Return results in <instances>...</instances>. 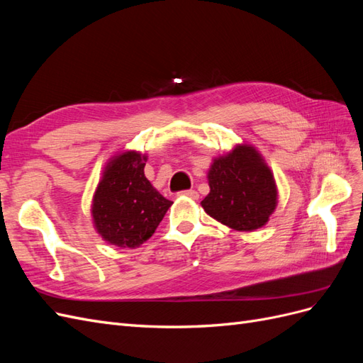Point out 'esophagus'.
I'll return each instance as SVG.
<instances>
[{
  "mask_svg": "<svg viewBox=\"0 0 363 363\" xmlns=\"http://www.w3.org/2000/svg\"><path fill=\"white\" fill-rule=\"evenodd\" d=\"M183 195H186V196H189V199H192V200H199V192L196 191H194V189H188V191H183L182 192Z\"/></svg>",
  "mask_w": 363,
  "mask_h": 363,
  "instance_id": "34e87169",
  "label": "esophagus"
}]
</instances>
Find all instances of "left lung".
I'll list each match as a JSON object with an SVG mask.
<instances>
[{"mask_svg": "<svg viewBox=\"0 0 363 363\" xmlns=\"http://www.w3.org/2000/svg\"><path fill=\"white\" fill-rule=\"evenodd\" d=\"M207 179L211 192L201 201L206 213L239 232L265 225L277 206L274 175L252 147L238 145L215 159Z\"/></svg>", "mask_w": 363, "mask_h": 363, "instance_id": "8db88e82", "label": "left lung"}]
</instances>
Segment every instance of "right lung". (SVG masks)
Here are the masks:
<instances>
[{
    "label": "right lung",
    "instance_id": "right-lung-1",
    "mask_svg": "<svg viewBox=\"0 0 363 363\" xmlns=\"http://www.w3.org/2000/svg\"><path fill=\"white\" fill-rule=\"evenodd\" d=\"M147 156L127 151L106 167L94 195L92 216L98 233L107 242L135 248L155 233L172 201L147 180Z\"/></svg>",
    "mask_w": 363,
    "mask_h": 363
}]
</instances>
